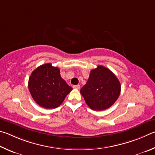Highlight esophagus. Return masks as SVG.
Masks as SVG:
<instances>
[{"label":"esophagus","instance_id":"esophagus-1","mask_svg":"<svg viewBox=\"0 0 155 155\" xmlns=\"http://www.w3.org/2000/svg\"><path fill=\"white\" fill-rule=\"evenodd\" d=\"M73 88H75V89H80V85H75L73 86Z\"/></svg>","mask_w":155,"mask_h":155}]
</instances>
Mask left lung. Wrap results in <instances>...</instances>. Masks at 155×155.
<instances>
[{
	"instance_id": "left-lung-1",
	"label": "left lung",
	"mask_w": 155,
	"mask_h": 155,
	"mask_svg": "<svg viewBox=\"0 0 155 155\" xmlns=\"http://www.w3.org/2000/svg\"><path fill=\"white\" fill-rule=\"evenodd\" d=\"M120 83L111 71L101 65L91 70L80 93L93 110H105L114 104L120 94Z\"/></svg>"
}]
</instances>
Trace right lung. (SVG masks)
<instances>
[{
    "label": "right lung",
    "mask_w": 155,
    "mask_h": 155,
    "mask_svg": "<svg viewBox=\"0 0 155 155\" xmlns=\"http://www.w3.org/2000/svg\"><path fill=\"white\" fill-rule=\"evenodd\" d=\"M28 89L38 105L46 109H53L61 105L73 88L61 78L58 67L47 63L32 72Z\"/></svg>",
    "instance_id": "obj_1"
}]
</instances>
